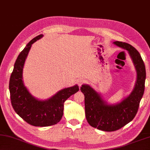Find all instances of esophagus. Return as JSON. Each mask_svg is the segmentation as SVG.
<instances>
[{
	"label": "esophagus",
	"instance_id": "1",
	"mask_svg": "<svg viewBox=\"0 0 150 150\" xmlns=\"http://www.w3.org/2000/svg\"><path fill=\"white\" fill-rule=\"evenodd\" d=\"M85 82H86V81L84 80V79H83V78H81V79H78V81H77L78 84L79 86H81V85H82V84H84V83H85Z\"/></svg>",
	"mask_w": 150,
	"mask_h": 150
}]
</instances>
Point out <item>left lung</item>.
I'll list each match as a JSON object with an SVG mask.
<instances>
[{
	"label": "left lung",
	"instance_id": "obj_1",
	"mask_svg": "<svg viewBox=\"0 0 150 150\" xmlns=\"http://www.w3.org/2000/svg\"><path fill=\"white\" fill-rule=\"evenodd\" d=\"M114 44L129 52L137 69V80L131 94L118 104L108 105L90 86L81 87L87 121L91 126L106 132L120 129L134 118L145 88L146 67L140 53L127 42L115 41Z\"/></svg>",
	"mask_w": 150,
	"mask_h": 150
}]
</instances>
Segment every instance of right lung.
I'll return each instance as SVG.
<instances>
[{
    "mask_svg": "<svg viewBox=\"0 0 150 150\" xmlns=\"http://www.w3.org/2000/svg\"><path fill=\"white\" fill-rule=\"evenodd\" d=\"M42 37V35H40L33 39L19 54L9 82L13 110L24 121L35 127H48L58 123L63 115L64 102L79 90L77 85L64 88L45 101L38 100L30 94L22 81L23 67L31 45Z\"/></svg>",
    "mask_w": 150,
    "mask_h": 150,
    "instance_id": "right-lung-1",
    "label": "right lung"
}]
</instances>
